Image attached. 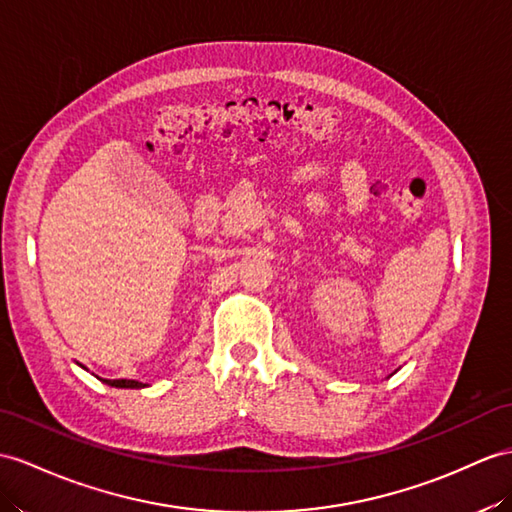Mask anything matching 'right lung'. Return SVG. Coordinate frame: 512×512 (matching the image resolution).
I'll return each instance as SVG.
<instances>
[{
  "label": "right lung",
  "mask_w": 512,
  "mask_h": 512,
  "mask_svg": "<svg viewBox=\"0 0 512 512\" xmlns=\"http://www.w3.org/2000/svg\"><path fill=\"white\" fill-rule=\"evenodd\" d=\"M104 382L110 386H119V389H141V386H145L136 380H104Z\"/></svg>",
  "instance_id": "right-lung-1"
}]
</instances>
